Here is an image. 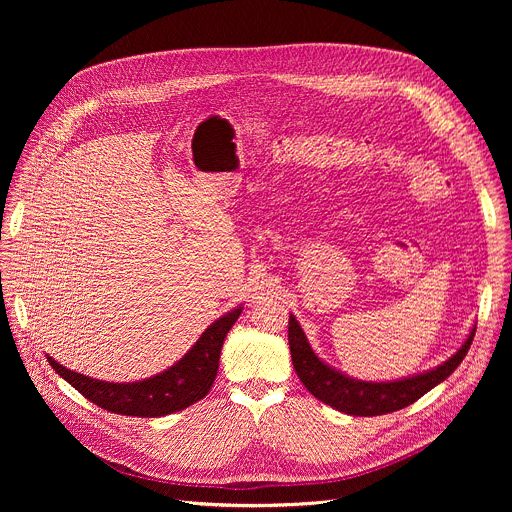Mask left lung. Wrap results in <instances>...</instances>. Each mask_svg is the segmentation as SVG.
Segmentation results:
<instances>
[{"mask_svg":"<svg viewBox=\"0 0 512 512\" xmlns=\"http://www.w3.org/2000/svg\"><path fill=\"white\" fill-rule=\"evenodd\" d=\"M476 328L468 334L466 342L458 348L456 354H452L440 367L431 371L411 375L397 381H360L346 377L344 373L336 371L330 364H326L310 346L300 322L294 314H289V328H287V340H289V352L294 369L304 383V387L322 403L348 413L356 417H373V415H385L399 411L411 403H415L419 397H423L427 391H431L435 385L446 381L464 360L472 340H474Z\"/></svg>","mask_w":512,"mask_h":512,"instance_id":"1","label":"left lung"}]
</instances>
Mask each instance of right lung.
Segmentation results:
<instances>
[{
	"label": "right lung",
	"instance_id": "right-lung-1",
	"mask_svg": "<svg viewBox=\"0 0 512 512\" xmlns=\"http://www.w3.org/2000/svg\"><path fill=\"white\" fill-rule=\"evenodd\" d=\"M241 312L243 308L237 306L235 310L214 320L196 340V344L178 362H174L170 369L135 383L99 381L62 367L48 354L46 358L50 367L66 383H70L83 397L101 409L133 417H162L182 411L206 397L216 379L225 338L233 324L239 320Z\"/></svg>",
	"mask_w": 512,
	"mask_h": 512
}]
</instances>
